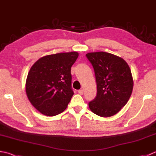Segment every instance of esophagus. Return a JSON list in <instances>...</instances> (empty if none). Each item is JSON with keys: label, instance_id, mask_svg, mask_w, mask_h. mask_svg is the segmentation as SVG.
Returning a JSON list of instances; mask_svg holds the SVG:
<instances>
[{"label": "esophagus", "instance_id": "34e87169", "mask_svg": "<svg viewBox=\"0 0 156 156\" xmlns=\"http://www.w3.org/2000/svg\"><path fill=\"white\" fill-rule=\"evenodd\" d=\"M78 93L79 94H81V95H82V94H83V90H82V89L78 90Z\"/></svg>", "mask_w": 156, "mask_h": 156}]
</instances>
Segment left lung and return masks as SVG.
Returning a JSON list of instances; mask_svg holds the SVG:
<instances>
[{
    "mask_svg": "<svg viewBox=\"0 0 156 156\" xmlns=\"http://www.w3.org/2000/svg\"><path fill=\"white\" fill-rule=\"evenodd\" d=\"M86 57L95 74L97 93L88 106L94 114L110 117L126 104L132 94L133 80L125 61L105 52L89 53Z\"/></svg>",
    "mask_w": 156,
    "mask_h": 156,
    "instance_id": "obj_1",
    "label": "left lung"
}]
</instances>
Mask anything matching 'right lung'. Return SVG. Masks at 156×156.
<instances>
[{"instance_id":"add662e5","label":"right lung","mask_w":156,"mask_h":156,"mask_svg":"<svg viewBox=\"0 0 156 156\" xmlns=\"http://www.w3.org/2000/svg\"><path fill=\"white\" fill-rule=\"evenodd\" d=\"M78 57L77 52L50 55L32 66L26 91L30 103L42 114L54 116L66 109L74 94L71 68Z\"/></svg>"}]
</instances>
